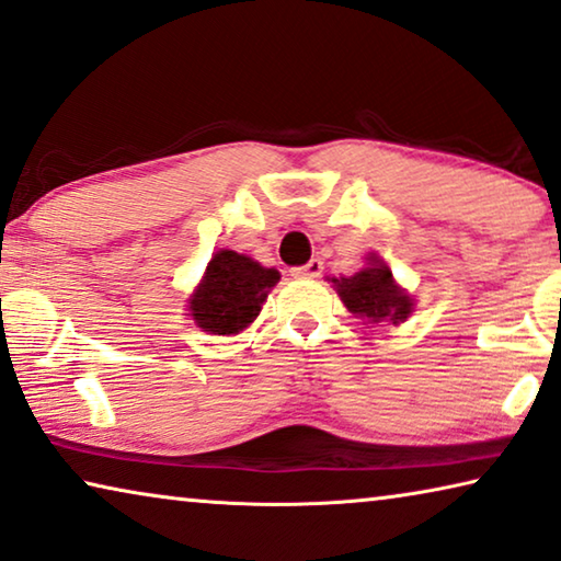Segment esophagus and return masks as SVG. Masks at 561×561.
Wrapping results in <instances>:
<instances>
[{
  "mask_svg": "<svg viewBox=\"0 0 561 561\" xmlns=\"http://www.w3.org/2000/svg\"><path fill=\"white\" fill-rule=\"evenodd\" d=\"M322 270H324L322 260H309L305 266H297V270H291V274H295V277L314 279V277H319V274H322Z\"/></svg>",
  "mask_w": 561,
  "mask_h": 561,
  "instance_id": "34e87169",
  "label": "esophagus"
}]
</instances>
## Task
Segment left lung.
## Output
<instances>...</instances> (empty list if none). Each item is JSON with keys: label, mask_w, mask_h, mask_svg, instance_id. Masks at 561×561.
I'll return each instance as SVG.
<instances>
[{"label": "left lung", "mask_w": 561, "mask_h": 561, "mask_svg": "<svg viewBox=\"0 0 561 561\" xmlns=\"http://www.w3.org/2000/svg\"><path fill=\"white\" fill-rule=\"evenodd\" d=\"M336 295L342 297L344 307L350 309L354 317L367 319V322H392L399 324L412 314L414 299L399 287L392 277V270L371 254L367 266L359 270L352 277H332Z\"/></svg>", "instance_id": "1"}]
</instances>
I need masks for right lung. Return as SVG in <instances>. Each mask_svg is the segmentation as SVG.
Listing matches in <instances>:
<instances>
[{
    "mask_svg": "<svg viewBox=\"0 0 561 561\" xmlns=\"http://www.w3.org/2000/svg\"><path fill=\"white\" fill-rule=\"evenodd\" d=\"M277 270H266L252 256L219 249L207 264V272L186 301L194 324L209 334H239L262 312V305L274 284Z\"/></svg>",
    "mask_w": 561,
    "mask_h": 561,
    "instance_id": "add662e5",
    "label": "right lung"
}]
</instances>
